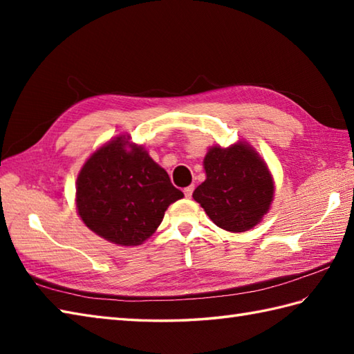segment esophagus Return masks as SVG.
Segmentation results:
<instances>
[{
  "label": "esophagus",
  "instance_id": "34e87169",
  "mask_svg": "<svg viewBox=\"0 0 354 354\" xmlns=\"http://www.w3.org/2000/svg\"><path fill=\"white\" fill-rule=\"evenodd\" d=\"M193 190H194V185H190V187H185V189H184V194H185V198H192V194H193Z\"/></svg>",
  "mask_w": 354,
  "mask_h": 354
}]
</instances>
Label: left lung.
<instances>
[{"mask_svg": "<svg viewBox=\"0 0 354 354\" xmlns=\"http://www.w3.org/2000/svg\"><path fill=\"white\" fill-rule=\"evenodd\" d=\"M207 179L193 193L217 227L232 232L251 230L266 214L274 183L252 147L239 142L212 147L204 160Z\"/></svg>", "mask_w": 354, "mask_h": 354, "instance_id": "1", "label": "left lung"}]
</instances>
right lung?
I'll return each mask as SVG.
<instances>
[{"label": "right lung", "instance_id": "right-lung-1", "mask_svg": "<svg viewBox=\"0 0 354 354\" xmlns=\"http://www.w3.org/2000/svg\"><path fill=\"white\" fill-rule=\"evenodd\" d=\"M117 137L100 147L77 178V212L95 234L122 246H135L153 234L165 209L184 193L173 187L141 146Z\"/></svg>", "mask_w": 354, "mask_h": 354}]
</instances>
